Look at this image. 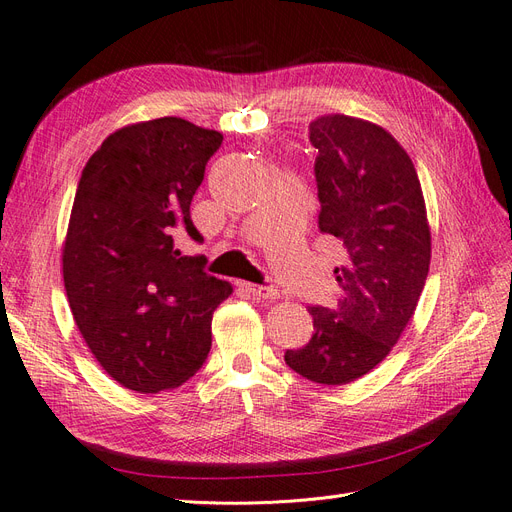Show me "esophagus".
<instances>
[{
	"instance_id": "34e87169",
	"label": "esophagus",
	"mask_w": 512,
	"mask_h": 512,
	"mask_svg": "<svg viewBox=\"0 0 512 512\" xmlns=\"http://www.w3.org/2000/svg\"><path fill=\"white\" fill-rule=\"evenodd\" d=\"M241 288H245L247 292L252 294L254 299H262V301H273L277 299V290L275 288H269V286H256V284H241Z\"/></svg>"
}]
</instances>
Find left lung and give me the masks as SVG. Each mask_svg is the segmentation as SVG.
<instances>
[{
	"label": "left lung",
	"mask_w": 512,
	"mask_h": 512,
	"mask_svg": "<svg viewBox=\"0 0 512 512\" xmlns=\"http://www.w3.org/2000/svg\"><path fill=\"white\" fill-rule=\"evenodd\" d=\"M318 149V228L344 243L335 269L342 299L309 307L314 335L284 361L318 384H348L397 344L421 297L431 232L416 168L395 138L371 121L324 115L309 123Z\"/></svg>",
	"instance_id": "8db88e82"
}]
</instances>
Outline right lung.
I'll return each instance as SVG.
<instances>
[{"mask_svg":"<svg viewBox=\"0 0 512 512\" xmlns=\"http://www.w3.org/2000/svg\"><path fill=\"white\" fill-rule=\"evenodd\" d=\"M224 136L181 117L113 132L89 158L64 243L76 327L102 369L138 393L175 389L203 367L215 307L232 286L181 256L203 241L190 205Z\"/></svg>","mask_w":512,"mask_h":512,"instance_id":"1","label":"right lung"}]
</instances>
